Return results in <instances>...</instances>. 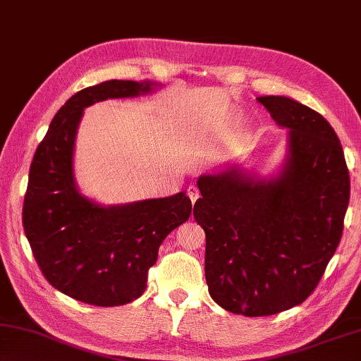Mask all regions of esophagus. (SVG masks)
I'll return each instance as SVG.
<instances>
[{
    "mask_svg": "<svg viewBox=\"0 0 361 361\" xmlns=\"http://www.w3.org/2000/svg\"><path fill=\"white\" fill-rule=\"evenodd\" d=\"M188 197L191 199L192 203H195V200H197V199L200 197V194H199V191H197V189H195L194 186H189V189H188Z\"/></svg>",
    "mask_w": 361,
    "mask_h": 361,
    "instance_id": "1",
    "label": "esophagus"
}]
</instances>
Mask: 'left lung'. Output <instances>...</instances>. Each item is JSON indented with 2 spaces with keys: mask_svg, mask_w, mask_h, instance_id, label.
<instances>
[{
  "mask_svg": "<svg viewBox=\"0 0 361 361\" xmlns=\"http://www.w3.org/2000/svg\"><path fill=\"white\" fill-rule=\"evenodd\" d=\"M289 129L276 178L228 167L197 180L194 218L207 235L205 278L226 311L271 316L310 297L344 228L350 178L341 142L325 118L290 97L262 96Z\"/></svg>",
  "mask_w": 361,
  "mask_h": 361,
  "instance_id": "left-lung-1",
  "label": "left lung"
}]
</instances>
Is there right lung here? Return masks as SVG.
<instances>
[{
  "label": "right lung",
  "mask_w": 361,
  "mask_h": 361,
  "mask_svg": "<svg viewBox=\"0 0 361 361\" xmlns=\"http://www.w3.org/2000/svg\"><path fill=\"white\" fill-rule=\"evenodd\" d=\"M158 83L109 80L78 91L58 110L32 158L23 228L45 279L71 298L120 306L147 289L167 235L191 216L185 192L101 207L78 192L74 143L83 109L109 97H134Z\"/></svg>",
  "instance_id": "add662e5"
}]
</instances>
